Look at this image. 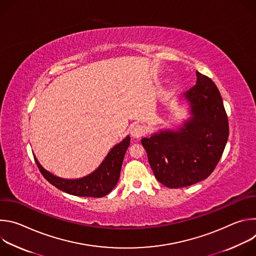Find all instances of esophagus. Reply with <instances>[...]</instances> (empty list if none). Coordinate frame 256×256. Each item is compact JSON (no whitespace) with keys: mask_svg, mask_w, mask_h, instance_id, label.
Masks as SVG:
<instances>
[{"mask_svg":"<svg viewBox=\"0 0 256 256\" xmlns=\"http://www.w3.org/2000/svg\"><path fill=\"white\" fill-rule=\"evenodd\" d=\"M144 132H146V128H144V126H142V124H134V126L130 128V134H132L134 138H140Z\"/></svg>","mask_w":256,"mask_h":256,"instance_id":"1","label":"esophagus"}]
</instances>
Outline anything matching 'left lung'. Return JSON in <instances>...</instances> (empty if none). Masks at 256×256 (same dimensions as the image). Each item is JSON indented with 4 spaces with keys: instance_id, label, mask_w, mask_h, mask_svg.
I'll use <instances>...</instances> for the list:
<instances>
[{
    "instance_id": "8db88e82",
    "label": "left lung",
    "mask_w": 256,
    "mask_h": 256,
    "mask_svg": "<svg viewBox=\"0 0 256 256\" xmlns=\"http://www.w3.org/2000/svg\"><path fill=\"white\" fill-rule=\"evenodd\" d=\"M188 104V118L175 128L159 130L142 144L157 180L169 188L206 179L224 152L228 118L214 83L196 70V83L179 95Z\"/></svg>"
}]
</instances>
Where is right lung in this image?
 <instances>
[{
  "label": "right lung",
  "instance_id": "add662e5",
  "mask_svg": "<svg viewBox=\"0 0 256 256\" xmlns=\"http://www.w3.org/2000/svg\"><path fill=\"white\" fill-rule=\"evenodd\" d=\"M130 142V138L126 136L122 142L114 146L101 164L93 172L76 179L58 177L46 170L35 156L34 158L44 178L62 192L77 196L102 198L110 192L116 186L124 157Z\"/></svg>",
  "mask_w": 256,
  "mask_h": 256
}]
</instances>
